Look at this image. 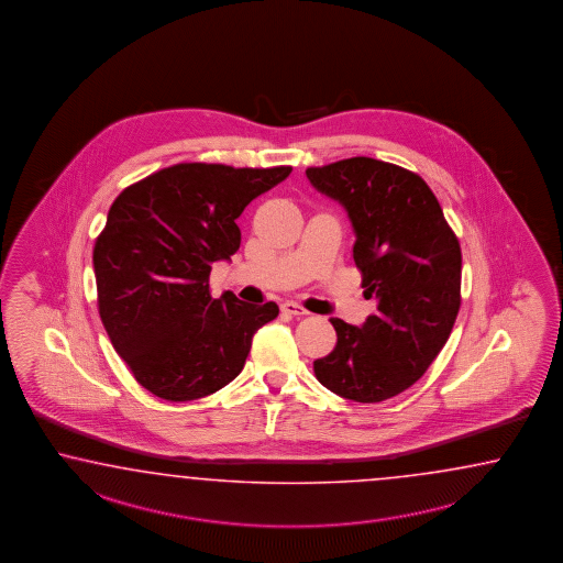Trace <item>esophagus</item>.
Segmentation results:
<instances>
[{
	"label": "esophagus",
	"mask_w": 563,
	"mask_h": 563,
	"mask_svg": "<svg viewBox=\"0 0 563 563\" xmlns=\"http://www.w3.org/2000/svg\"><path fill=\"white\" fill-rule=\"evenodd\" d=\"M280 309H283V313H287V316L299 317L307 316V313H309V311H307L302 305H299V302L295 301L283 302V305H280Z\"/></svg>",
	"instance_id": "obj_1"
}]
</instances>
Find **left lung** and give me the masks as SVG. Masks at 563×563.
<instances>
[{
  "mask_svg": "<svg viewBox=\"0 0 563 563\" xmlns=\"http://www.w3.org/2000/svg\"><path fill=\"white\" fill-rule=\"evenodd\" d=\"M305 175L347 211L364 295L378 301L362 328L330 319L338 343L313 362L317 380L356 402L397 397L452 333L462 302L460 242L426 180L402 166L356 156Z\"/></svg>",
  "mask_w": 563,
  "mask_h": 563,
  "instance_id": "obj_1",
  "label": "left lung"
}]
</instances>
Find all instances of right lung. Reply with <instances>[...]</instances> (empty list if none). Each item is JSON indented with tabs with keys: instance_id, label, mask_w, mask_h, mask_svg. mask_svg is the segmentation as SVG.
Wrapping results in <instances>:
<instances>
[{
	"instance_id": "1",
	"label": "right lung",
	"mask_w": 563,
	"mask_h": 563,
	"mask_svg": "<svg viewBox=\"0 0 563 563\" xmlns=\"http://www.w3.org/2000/svg\"><path fill=\"white\" fill-rule=\"evenodd\" d=\"M290 166L180 163L118 195L93 247L97 307L111 345L152 395L185 402L232 383L278 305L211 299V264L230 261L247 203Z\"/></svg>"
}]
</instances>
